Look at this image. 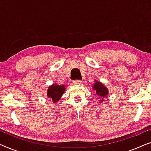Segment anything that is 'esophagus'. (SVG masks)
<instances>
[{
  "label": "esophagus",
  "mask_w": 151,
  "mask_h": 151,
  "mask_svg": "<svg viewBox=\"0 0 151 151\" xmlns=\"http://www.w3.org/2000/svg\"><path fill=\"white\" fill-rule=\"evenodd\" d=\"M81 81L80 80H75V81L73 82V84H76V85H78V84H81Z\"/></svg>",
  "instance_id": "1"
}]
</instances>
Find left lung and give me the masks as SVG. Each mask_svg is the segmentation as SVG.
<instances>
[{
    "mask_svg": "<svg viewBox=\"0 0 151 151\" xmlns=\"http://www.w3.org/2000/svg\"><path fill=\"white\" fill-rule=\"evenodd\" d=\"M93 89L96 91V95L99 97V102H103L104 98H106L109 95V89L106 87L102 82L95 80L94 83L93 84Z\"/></svg>",
    "mask_w": 151,
    "mask_h": 151,
    "instance_id": "1",
    "label": "left lung"
}]
</instances>
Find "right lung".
I'll use <instances>...</instances> for the list:
<instances>
[{
    "label": "right lung",
    "mask_w": 151,
    "mask_h": 151,
    "mask_svg": "<svg viewBox=\"0 0 151 151\" xmlns=\"http://www.w3.org/2000/svg\"><path fill=\"white\" fill-rule=\"evenodd\" d=\"M65 90V84H58L56 83L51 84L47 88V98L50 99L52 102L56 104L57 102H58L61 97L63 96Z\"/></svg>",
    "instance_id": "1"
}]
</instances>
